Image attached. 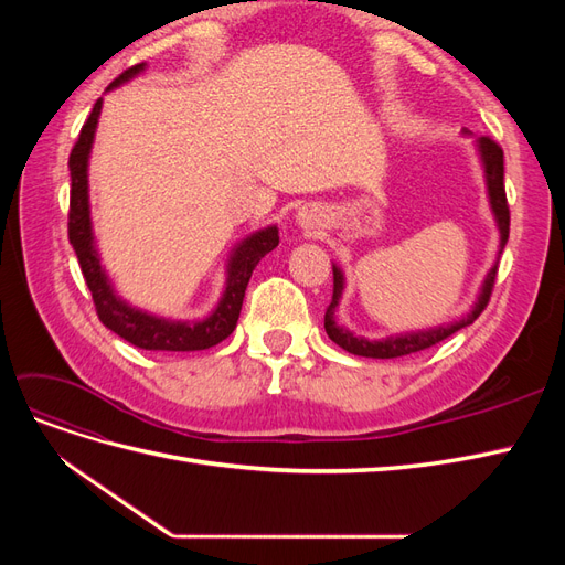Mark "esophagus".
Here are the masks:
<instances>
[{
  "label": "esophagus",
  "instance_id": "1",
  "mask_svg": "<svg viewBox=\"0 0 565 565\" xmlns=\"http://www.w3.org/2000/svg\"><path fill=\"white\" fill-rule=\"evenodd\" d=\"M318 216V210H313V207H301L299 210V224L303 226V228H311L313 224H316V218Z\"/></svg>",
  "mask_w": 565,
  "mask_h": 565
}]
</instances>
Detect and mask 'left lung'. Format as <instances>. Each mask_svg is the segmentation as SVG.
<instances>
[{"label": "left lung", "instance_id": "1", "mask_svg": "<svg viewBox=\"0 0 565 565\" xmlns=\"http://www.w3.org/2000/svg\"><path fill=\"white\" fill-rule=\"evenodd\" d=\"M478 148H481V158H483V164H486L490 204H492V212H494V218H498L500 235H502L500 247L504 249V245L509 241V204H507V191H504V150L498 141H492L490 136H481V139H478ZM332 273H334V289H332V301L328 306V311H324V332L330 334V339L334 341L337 347H341L353 355H365V358H401V355L419 353V351H426V349L440 344L443 339H448L457 330L467 328V324H471L478 316L486 311V306L492 297L494 280H498V266H492L486 282H483L481 297H478L473 311L465 320L446 324V328H438V330L409 332V334H403V337L370 341V339H363V337H353L349 330L339 328V324L334 322V309L339 303L341 289H344V276H341V270L337 266H332Z\"/></svg>", "mask_w": 565, "mask_h": 565}]
</instances>
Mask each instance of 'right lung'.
Wrapping results in <instances>:
<instances>
[{
    "instance_id": "obj_1",
    "label": "right lung",
    "mask_w": 565,
    "mask_h": 565,
    "mask_svg": "<svg viewBox=\"0 0 565 565\" xmlns=\"http://www.w3.org/2000/svg\"><path fill=\"white\" fill-rule=\"evenodd\" d=\"M141 71H143V63L127 67V71L110 84V89ZM100 104H104V100L98 98L87 117V122L82 125L79 139L71 150V158H67L71 181H73L71 212H67V241H71L77 254L82 276L87 280V287L96 306V316L108 330L129 341V344L146 351H202V349L216 347L218 341H224L235 330L252 270L262 262V256H266L270 249L278 247L280 243L278 228L270 226L266 231L254 233L235 249L228 264L226 292L221 297L216 311L210 318H204L202 322H169V320L136 311L122 299H117L104 268L98 264V254L94 249L89 195H87V160H89L98 115H100Z\"/></svg>"
}]
</instances>
